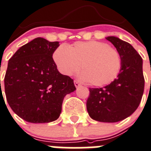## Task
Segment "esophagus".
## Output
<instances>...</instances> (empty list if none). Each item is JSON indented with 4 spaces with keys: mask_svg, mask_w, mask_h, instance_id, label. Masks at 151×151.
<instances>
[{
    "mask_svg": "<svg viewBox=\"0 0 151 151\" xmlns=\"http://www.w3.org/2000/svg\"><path fill=\"white\" fill-rule=\"evenodd\" d=\"M74 86H76V88H78V87L80 86V83L77 81V80H74Z\"/></svg>",
    "mask_w": 151,
    "mask_h": 151,
    "instance_id": "1",
    "label": "esophagus"
}]
</instances>
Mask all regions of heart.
<instances>
[{"instance_id": "1", "label": "heart", "mask_w": 151, "mask_h": 151, "mask_svg": "<svg viewBox=\"0 0 151 151\" xmlns=\"http://www.w3.org/2000/svg\"><path fill=\"white\" fill-rule=\"evenodd\" d=\"M53 59L60 72L65 76L78 72L82 65L81 77L95 86L113 82L122 63L116 49L98 41L77 42L68 47L59 46L53 52Z\"/></svg>"}]
</instances>
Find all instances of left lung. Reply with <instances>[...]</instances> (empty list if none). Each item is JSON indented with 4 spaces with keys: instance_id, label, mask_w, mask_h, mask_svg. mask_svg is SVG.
<instances>
[{
    "instance_id": "8db88e82",
    "label": "left lung",
    "mask_w": 151,
    "mask_h": 151,
    "mask_svg": "<svg viewBox=\"0 0 151 151\" xmlns=\"http://www.w3.org/2000/svg\"><path fill=\"white\" fill-rule=\"evenodd\" d=\"M106 39L122 57L118 78L103 88H89L86 108L92 119L114 123L131 115L139 106L145 88L142 59L128 42L115 36Z\"/></svg>"
}]
</instances>
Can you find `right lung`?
Wrapping results in <instances>:
<instances>
[{
  "instance_id": "add662e5",
  "label": "right lung",
  "mask_w": 151,
  "mask_h": 151,
  "mask_svg": "<svg viewBox=\"0 0 151 151\" xmlns=\"http://www.w3.org/2000/svg\"><path fill=\"white\" fill-rule=\"evenodd\" d=\"M59 46V42L36 38L9 59L4 77L6 98L12 111L26 122L56 120L65 96L75 91L74 80L59 72L52 57Z\"/></svg>"
}]
</instances>
